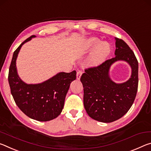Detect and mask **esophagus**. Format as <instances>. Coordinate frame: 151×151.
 Instances as JSON below:
<instances>
[{
  "label": "esophagus",
  "mask_w": 151,
  "mask_h": 151,
  "mask_svg": "<svg viewBox=\"0 0 151 151\" xmlns=\"http://www.w3.org/2000/svg\"><path fill=\"white\" fill-rule=\"evenodd\" d=\"M81 74H82V71L79 70L77 72V74H76V78H77V80H80Z\"/></svg>",
  "instance_id": "34e87169"
}]
</instances>
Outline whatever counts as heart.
Listing matches in <instances>:
<instances>
[{
    "instance_id": "1",
    "label": "heart",
    "mask_w": 151,
    "mask_h": 151,
    "mask_svg": "<svg viewBox=\"0 0 151 151\" xmlns=\"http://www.w3.org/2000/svg\"><path fill=\"white\" fill-rule=\"evenodd\" d=\"M87 46L88 48L90 49L96 47L90 58V63L93 65L102 62L110 52V45L109 44L106 42L101 43L100 39L98 38L93 37L88 39Z\"/></svg>"
}]
</instances>
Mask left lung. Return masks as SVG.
I'll return each instance as SVG.
<instances>
[{
	"label": "left lung",
	"instance_id": "left-lung-1",
	"mask_svg": "<svg viewBox=\"0 0 151 151\" xmlns=\"http://www.w3.org/2000/svg\"><path fill=\"white\" fill-rule=\"evenodd\" d=\"M115 40L114 58L86 69L80 78L86 112L92 119L105 123L117 120L127 114L138 90V63L134 53L122 39ZM118 60L126 61L132 69V76L124 83H115L109 77L110 67Z\"/></svg>",
	"mask_w": 151,
	"mask_h": 151
}]
</instances>
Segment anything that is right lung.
I'll list each match as a JSON object with an SVG mask.
<instances>
[{"label":"right lung","instance_id":"add662e5","mask_svg":"<svg viewBox=\"0 0 151 151\" xmlns=\"http://www.w3.org/2000/svg\"><path fill=\"white\" fill-rule=\"evenodd\" d=\"M35 37L32 35L27 39L14 51L8 80L11 94L19 109L32 119L46 122L61 114L70 83L76 79V71L59 72L49 80L36 84L24 82L17 73V58L23 44Z\"/></svg>","mask_w":151,"mask_h":151}]
</instances>
